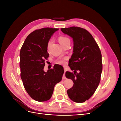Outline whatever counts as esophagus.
<instances>
[{"label": "esophagus", "instance_id": "1", "mask_svg": "<svg viewBox=\"0 0 121 121\" xmlns=\"http://www.w3.org/2000/svg\"><path fill=\"white\" fill-rule=\"evenodd\" d=\"M65 73H64V74L63 76V79H66V77H65Z\"/></svg>", "mask_w": 121, "mask_h": 121}]
</instances>
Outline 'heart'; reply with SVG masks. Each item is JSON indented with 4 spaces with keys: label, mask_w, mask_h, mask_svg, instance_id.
<instances>
[{
    "label": "heart",
    "mask_w": 121,
    "mask_h": 121,
    "mask_svg": "<svg viewBox=\"0 0 121 121\" xmlns=\"http://www.w3.org/2000/svg\"><path fill=\"white\" fill-rule=\"evenodd\" d=\"M58 41H59L60 43L63 47L65 45H66L67 44L70 43V39H69L68 37H66V36H60V37L58 38ZM52 42H53V40L52 39H50L48 41V43H47V49H49L51 45H52ZM67 60L66 57L60 58V59H58L56 61V63L58 64L64 65L65 63V60Z\"/></svg>",
    "instance_id": "obj_1"
}]
</instances>
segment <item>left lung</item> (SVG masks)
I'll list each match as a JSON object with an SVG mask.
<instances>
[{"mask_svg": "<svg viewBox=\"0 0 121 121\" xmlns=\"http://www.w3.org/2000/svg\"><path fill=\"white\" fill-rule=\"evenodd\" d=\"M60 30L74 42L73 53L69 61L74 73L65 72V77L71 79L74 85L67 93L73 101L82 103L92 96L99 84L102 70L101 52L92 35L85 29L72 27Z\"/></svg>", "mask_w": 121, "mask_h": 121, "instance_id": "left-lung-1", "label": "left lung"}]
</instances>
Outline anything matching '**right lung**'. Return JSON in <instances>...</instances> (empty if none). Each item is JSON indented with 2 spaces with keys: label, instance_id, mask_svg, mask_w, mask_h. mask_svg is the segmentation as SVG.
<instances>
[{
  "label": "right lung",
  "instance_id": "add662e5",
  "mask_svg": "<svg viewBox=\"0 0 121 121\" xmlns=\"http://www.w3.org/2000/svg\"><path fill=\"white\" fill-rule=\"evenodd\" d=\"M59 29L44 28L29 34L20 51L21 78L28 94L39 102L50 99L54 86L62 79L64 73L60 65L44 71L45 60L49 56L47 43Z\"/></svg>",
  "mask_w": 121,
  "mask_h": 121
}]
</instances>
